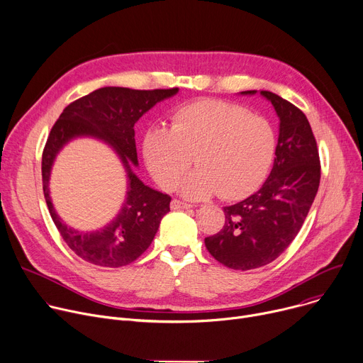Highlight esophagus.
Here are the masks:
<instances>
[{
    "label": "esophagus",
    "instance_id": "34e87169",
    "mask_svg": "<svg viewBox=\"0 0 363 363\" xmlns=\"http://www.w3.org/2000/svg\"><path fill=\"white\" fill-rule=\"evenodd\" d=\"M191 207H192L191 204H186V203L179 201V200H172V203H171V208L172 210H188Z\"/></svg>",
    "mask_w": 363,
    "mask_h": 363
}]
</instances>
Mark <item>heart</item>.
Returning <instances> with one entry per match:
<instances>
[{"mask_svg": "<svg viewBox=\"0 0 363 363\" xmlns=\"http://www.w3.org/2000/svg\"><path fill=\"white\" fill-rule=\"evenodd\" d=\"M277 152V131L265 117L218 100L179 107L171 128L153 127L143 140V155L155 181L172 189L194 162L200 164L182 182L186 199L218 194L245 199L268 177Z\"/></svg>", "mask_w": 363, "mask_h": 363, "instance_id": "b5f03b06", "label": "heart"}]
</instances>
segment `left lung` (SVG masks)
Returning a JSON list of instances; mask_svg holds the SVG:
<instances>
[{
  "instance_id": "1",
  "label": "left lung",
  "mask_w": 363,
  "mask_h": 363,
  "mask_svg": "<svg viewBox=\"0 0 363 363\" xmlns=\"http://www.w3.org/2000/svg\"><path fill=\"white\" fill-rule=\"evenodd\" d=\"M260 95L271 101L279 117L274 168L259 191L223 208V228L204 240L216 260L236 271L268 265L291 245L320 185L317 142L306 114L274 92L260 91Z\"/></svg>"
}]
</instances>
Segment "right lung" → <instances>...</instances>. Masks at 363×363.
<instances>
[{
  "label": "right lung",
  "instance_id": "obj_1",
  "mask_svg": "<svg viewBox=\"0 0 363 363\" xmlns=\"http://www.w3.org/2000/svg\"><path fill=\"white\" fill-rule=\"evenodd\" d=\"M178 91L104 86L71 103L53 124L42 156L45 200L62 239L85 262L103 268H120L135 262L150 246L163 216L171 211V196L145 185L133 172V167L139 164L135 124L155 104ZM77 137H95L110 144L128 174L126 199L119 214L94 233H79L63 223L54 211L48 191L57 153Z\"/></svg>",
  "mask_w": 363,
  "mask_h": 363
}]
</instances>
